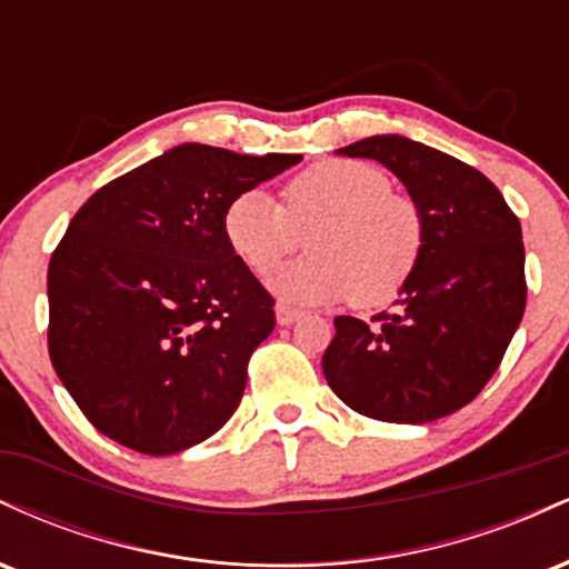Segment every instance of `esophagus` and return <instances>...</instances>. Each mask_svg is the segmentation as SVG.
Listing matches in <instances>:
<instances>
[{
    "label": "esophagus",
    "instance_id": "1",
    "mask_svg": "<svg viewBox=\"0 0 569 569\" xmlns=\"http://www.w3.org/2000/svg\"><path fill=\"white\" fill-rule=\"evenodd\" d=\"M276 316H278L280 326H291L293 321H299V318H302V310H299V307H291V305H278Z\"/></svg>",
    "mask_w": 569,
    "mask_h": 569
}]
</instances>
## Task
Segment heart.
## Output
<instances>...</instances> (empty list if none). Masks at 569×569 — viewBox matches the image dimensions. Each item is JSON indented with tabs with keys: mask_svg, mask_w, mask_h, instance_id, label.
Listing matches in <instances>:
<instances>
[{
	"mask_svg": "<svg viewBox=\"0 0 569 569\" xmlns=\"http://www.w3.org/2000/svg\"><path fill=\"white\" fill-rule=\"evenodd\" d=\"M221 227L257 276L276 270L307 234L310 257L270 280L278 297L297 302H390L415 276L426 246L420 206L393 192L390 176L363 160L305 168L283 187V206L264 189H246L224 208Z\"/></svg>",
	"mask_w": 569,
	"mask_h": 569,
	"instance_id": "obj_1",
	"label": "heart"
}]
</instances>
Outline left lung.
Returning a JSON list of instances; mask_svg holds the SVG:
<instances>
[{"label": "left lung", "instance_id": "obj_1", "mask_svg": "<svg viewBox=\"0 0 569 569\" xmlns=\"http://www.w3.org/2000/svg\"><path fill=\"white\" fill-rule=\"evenodd\" d=\"M339 154L377 160L401 179L426 219V246L393 312L371 323L335 318L326 382L358 415L439 420L481 393L519 329L521 224L485 173L420 141L371 136Z\"/></svg>", "mask_w": 569, "mask_h": 569}]
</instances>
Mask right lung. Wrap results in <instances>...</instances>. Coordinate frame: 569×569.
Listing matches in <instances>:
<instances>
[{"label": "right lung", "instance_id": "right-lung-1", "mask_svg": "<svg viewBox=\"0 0 569 569\" xmlns=\"http://www.w3.org/2000/svg\"><path fill=\"white\" fill-rule=\"evenodd\" d=\"M302 154L181 143L109 181L50 257L56 375L103 436L176 455L238 409L272 297L224 238V208Z\"/></svg>", "mask_w": 569, "mask_h": 569}]
</instances>
